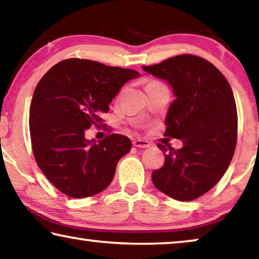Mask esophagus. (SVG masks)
<instances>
[{
  "label": "esophagus",
  "mask_w": 259,
  "mask_h": 259,
  "mask_svg": "<svg viewBox=\"0 0 259 259\" xmlns=\"http://www.w3.org/2000/svg\"><path fill=\"white\" fill-rule=\"evenodd\" d=\"M133 144L134 146H136V148H141V149H145L150 146V143L148 141H143V140H134Z\"/></svg>",
  "instance_id": "esophagus-1"
}]
</instances>
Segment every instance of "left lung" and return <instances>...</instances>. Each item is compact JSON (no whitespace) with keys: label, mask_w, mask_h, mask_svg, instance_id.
Returning <instances> with one entry per match:
<instances>
[{"label":"left lung","mask_w":259,"mask_h":259,"mask_svg":"<svg viewBox=\"0 0 259 259\" xmlns=\"http://www.w3.org/2000/svg\"><path fill=\"white\" fill-rule=\"evenodd\" d=\"M142 68L173 90L165 136L183 142L178 150L158 144L165 164L152 172V183L169 198L192 201L215 186L233 159L237 141L233 91L213 64L196 56L173 57Z\"/></svg>","instance_id":"obj_1"}]
</instances>
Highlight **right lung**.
Here are the masks:
<instances>
[{
  "instance_id": "add662e5",
  "label": "right lung",
  "mask_w": 259,
  "mask_h": 259,
  "mask_svg": "<svg viewBox=\"0 0 259 259\" xmlns=\"http://www.w3.org/2000/svg\"><path fill=\"white\" fill-rule=\"evenodd\" d=\"M138 76L134 69L72 58L38 82L29 117L32 151L41 172L64 194L87 198L109 186L133 144L118 134L90 141L84 131L100 125V115L109 110L121 87Z\"/></svg>"
}]
</instances>
